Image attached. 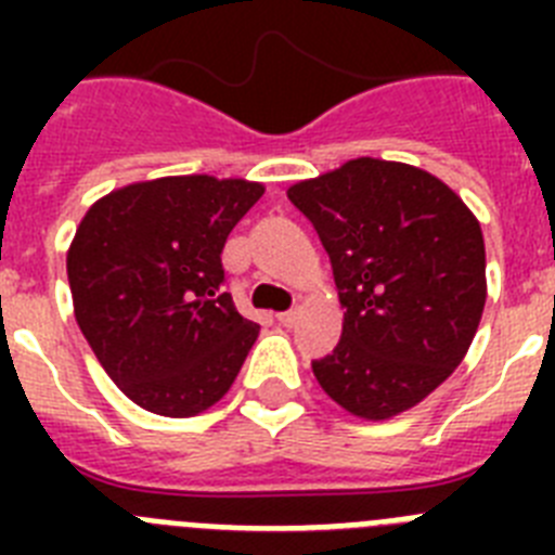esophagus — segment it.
<instances>
[{
    "instance_id": "1",
    "label": "esophagus",
    "mask_w": 555,
    "mask_h": 555,
    "mask_svg": "<svg viewBox=\"0 0 555 555\" xmlns=\"http://www.w3.org/2000/svg\"><path fill=\"white\" fill-rule=\"evenodd\" d=\"M297 308H292V311H281L278 313V322H281V325H286V327H292L294 322H297Z\"/></svg>"
}]
</instances>
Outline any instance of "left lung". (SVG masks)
Instances as JSON below:
<instances>
[{"mask_svg":"<svg viewBox=\"0 0 555 555\" xmlns=\"http://www.w3.org/2000/svg\"><path fill=\"white\" fill-rule=\"evenodd\" d=\"M331 255L345 327L311 361L327 397L389 420L444 384L487 302L478 219L428 171L358 158L288 189Z\"/></svg>","mask_w":555,"mask_h":555,"instance_id":"1","label":"left lung"}]
</instances>
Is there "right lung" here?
<instances>
[{
  "label": "right lung",
  "instance_id": "add662e5",
  "mask_svg": "<svg viewBox=\"0 0 555 555\" xmlns=\"http://www.w3.org/2000/svg\"><path fill=\"white\" fill-rule=\"evenodd\" d=\"M261 194L185 175L111 191L82 217L66 258L77 325L141 409L194 416L233 386L258 325L222 292V249Z\"/></svg>",
  "mask_w": 555,
  "mask_h": 555
}]
</instances>
